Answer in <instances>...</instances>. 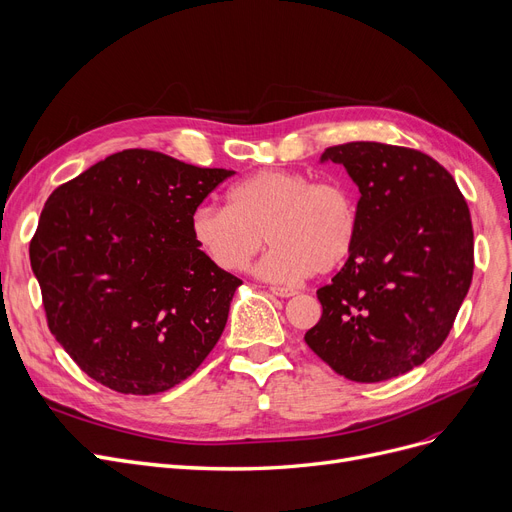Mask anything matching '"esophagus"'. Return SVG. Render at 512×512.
<instances>
[{"mask_svg":"<svg viewBox=\"0 0 512 512\" xmlns=\"http://www.w3.org/2000/svg\"><path fill=\"white\" fill-rule=\"evenodd\" d=\"M271 291H273L275 296H279V298H291V296H296V291L289 289V287H271Z\"/></svg>","mask_w":512,"mask_h":512,"instance_id":"34e87169","label":"esophagus"}]
</instances>
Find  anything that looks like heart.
<instances>
[{
	"instance_id": "b5f03b06",
	"label": "heart",
	"mask_w": 512,
	"mask_h": 512,
	"mask_svg": "<svg viewBox=\"0 0 512 512\" xmlns=\"http://www.w3.org/2000/svg\"><path fill=\"white\" fill-rule=\"evenodd\" d=\"M189 229L198 250L227 273L246 269L266 235L271 250L256 264V275L271 283H298L346 262L358 212L344 185L314 183L298 170L273 168L235 183L227 206H198Z\"/></svg>"
}]
</instances>
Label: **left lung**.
<instances>
[{"label": "left lung", "instance_id": "8db88e82", "mask_svg": "<svg viewBox=\"0 0 512 512\" xmlns=\"http://www.w3.org/2000/svg\"><path fill=\"white\" fill-rule=\"evenodd\" d=\"M321 160L358 185V229L344 269L316 291L323 314L304 342L350 381L404 375L444 344L471 287L469 206L419 150L352 141Z\"/></svg>", "mask_w": 512, "mask_h": 512}]
</instances>
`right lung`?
Segmentation results:
<instances>
[{
    "label": "right lung",
    "instance_id": "add662e5",
    "mask_svg": "<svg viewBox=\"0 0 512 512\" xmlns=\"http://www.w3.org/2000/svg\"><path fill=\"white\" fill-rule=\"evenodd\" d=\"M231 175L123 150L45 202L29 256L47 327L97 383L160 394L216 346L241 279L198 250L189 223Z\"/></svg>",
    "mask_w": 512,
    "mask_h": 512
}]
</instances>
